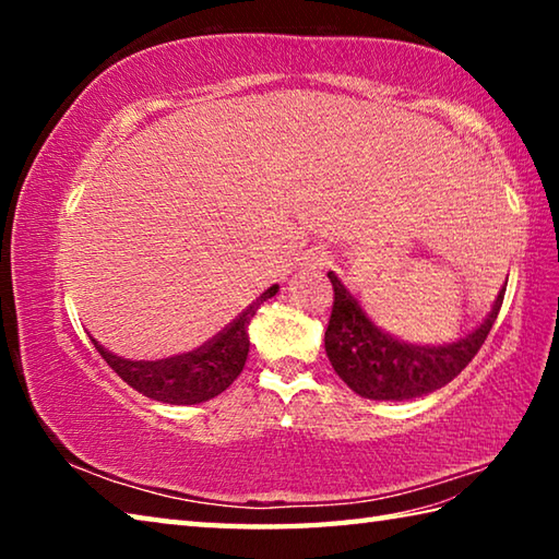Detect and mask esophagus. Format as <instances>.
<instances>
[{
    "label": "esophagus",
    "mask_w": 559,
    "mask_h": 559,
    "mask_svg": "<svg viewBox=\"0 0 559 559\" xmlns=\"http://www.w3.org/2000/svg\"><path fill=\"white\" fill-rule=\"evenodd\" d=\"M328 266V257L323 251H308L306 257H302V269L308 271H316V269H325Z\"/></svg>",
    "instance_id": "esophagus-1"
}]
</instances>
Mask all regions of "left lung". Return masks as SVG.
<instances>
[{
  "instance_id": "obj_1",
  "label": "left lung",
  "mask_w": 559,
  "mask_h": 559,
  "mask_svg": "<svg viewBox=\"0 0 559 559\" xmlns=\"http://www.w3.org/2000/svg\"><path fill=\"white\" fill-rule=\"evenodd\" d=\"M328 278L335 290L325 330L328 359L349 390L374 402L414 400L449 384L486 343L506 293V288L498 293L484 323L466 337L443 345H414L377 328L333 271H328Z\"/></svg>"
}]
</instances>
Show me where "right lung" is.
Instances as JSON below:
<instances>
[{
    "label": "right lung",
    "mask_w": 559,
    "mask_h": 559,
    "mask_svg": "<svg viewBox=\"0 0 559 559\" xmlns=\"http://www.w3.org/2000/svg\"><path fill=\"white\" fill-rule=\"evenodd\" d=\"M276 293L278 286L263 290L219 335L185 355L167 359H126L98 345V340H93V345L122 382H128L132 390L150 396V400L163 404H202L222 394L241 374L246 357H249L246 328L257 316L261 302L273 298Z\"/></svg>",
    "instance_id": "right-lung-1"
}]
</instances>
